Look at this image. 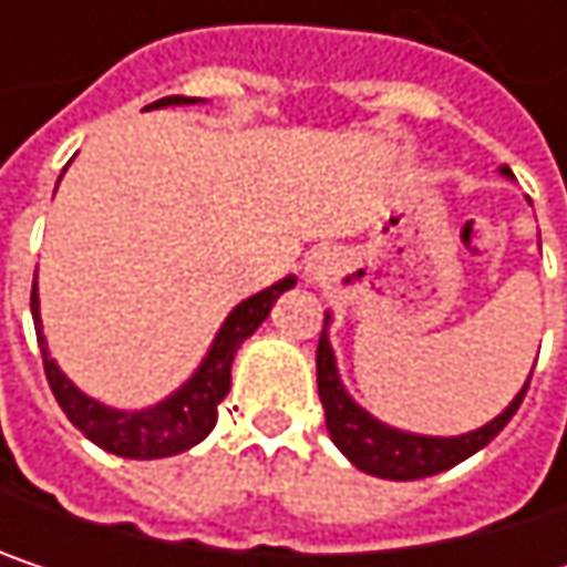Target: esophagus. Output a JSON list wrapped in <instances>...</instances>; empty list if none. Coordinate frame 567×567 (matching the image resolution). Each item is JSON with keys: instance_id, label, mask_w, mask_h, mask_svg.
Instances as JSON below:
<instances>
[{"instance_id": "1", "label": "esophagus", "mask_w": 567, "mask_h": 567, "mask_svg": "<svg viewBox=\"0 0 567 567\" xmlns=\"http://www.w3.org/2000/svg\"><path fill=\"white\" fill-rule=\"evenodd\" d=\"M334 259H338V252H331V249H318V252H311V256H308V262H305L308 279H311V282L328 279V276H331V269H334Z\"/></svg>"}]
</instances>
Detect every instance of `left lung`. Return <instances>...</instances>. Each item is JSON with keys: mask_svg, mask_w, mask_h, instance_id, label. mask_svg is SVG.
Listing matches in <instances>:
<instances>
[{"mask_svg": "<svg viewBox=\"0 0 567 567\" xmlns=\"http://www.w3.org/2000/svg\"><path fill=\"white\" fill-rule=\"evenodd\" d=\"M509 176V167H503ZM328 318L324 315V328L318 338V396L324 406V426L334 440V446L361 470L381 480H423V476H436L456 463H463L466 456L480 453L489 440L499 436V430L509 423L522 403V396L528 391V381L518 394L512 396V403L486 426L463 433V436H423V433H406L381 423L378 416H371L364 406H358L351 394L344 391L341 378H338V364H334V351L328 341Z\"/></svg>", "mask_w": 567, "mask_h": 567, "instance_id": "obj_1", "label": "left lung"}]
</instances>
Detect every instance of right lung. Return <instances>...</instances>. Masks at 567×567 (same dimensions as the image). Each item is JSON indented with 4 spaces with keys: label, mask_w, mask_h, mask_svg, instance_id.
Returning a JSON list of instances; mask_svg holds the SVG:
<instances>
[{
    "label": "right lung",
    "mask_w": 567,
    "mask_h": 567,
    "mask_svg": "<svg viewBox=\"0 0 567 567\" xmlns=\"http://www.w3.org/2000/svg\"><path fill=\"white\" fill-rule=\"evenodd\" d=\"M199 97H183L171 94L161 97L147 107H171V104H196ZM295 285V276H288L282 282L262 288L259 295L239 301L229 318L223 321L209 354L203 358V364L196 368V374L173 391L167 400H161L157 406L147 410H114L97 403L94 396L81 394L52 361L49 354V341L42 334V315H39V282H32V318H35V334H39V348H42V364H45V378L49 388L55 394L58 406L64 410V416L101 450L114 453V456H127V460H161V456H176L189 446H196L203 436H209V430L216 426V410L223 403V396L229 394V371H233V358L239 351V344L269 318L276 298L285 288Z\"/></svg>",
    "instance_id": "add662e5"
}]
</instances>
